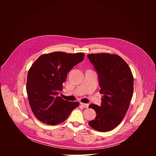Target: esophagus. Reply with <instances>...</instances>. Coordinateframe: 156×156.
<instances>
[{
  "label": "esophagus",
  "mask_w": 156,
  "mask_h": 156,
  "mask_svg": "<svg viewBox=\"0 0 156 156\" xmlns=\"http://www.w3.org/2000/svg\"><path fill=\"white\" fill-rule=\"evenodd\" d=\"M81 105L84 108H88L89 107L88 104H84V103H81Z\"/></svg>",
  "instance_id": "obj_1"
}]
</instances>
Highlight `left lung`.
Listing matches in <instances>:
<instances>
[{
	"label": "left lung",
	"instance_id": "8db88e82",
	"mask_svg": "<svg viewBox=\"0 0 156 156\" xmlns=\"http://www.w3.org/2000/svg\"><path fill=\"white\" fill-rule=\"evenodd\" d=\"M87 57L96 70L102 96L101 105L89 106L96 113L89 122L93 128L101 132L117 127L125 116L133 93V76L126 62L117 54L99 53Z\"/></svg>",
	"mask_w": 156,
	"mask_h": 156
}]
</instances>
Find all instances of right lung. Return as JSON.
<instances>
[{
  "label": "right lung",
  "instance_id": "add662e5",
  "mask_svg": "<svg viewBox=\"0 0 156 156\" xmlns=\"http://www.w3.org/2000/svg\"><path fill=\"white\" fill-rule=\"evenodd\" d=\"M84 53L54 52L41 55L30 69L27 82L29 104L41 122L54 125L64 122L79 102L58 97L67 73L83 60Z\"/></svg>",
  "mask_w": 156,
  "mask_h": 156
}]
</instances>
